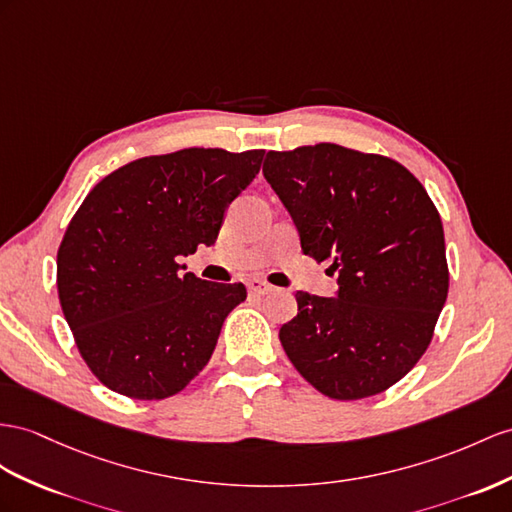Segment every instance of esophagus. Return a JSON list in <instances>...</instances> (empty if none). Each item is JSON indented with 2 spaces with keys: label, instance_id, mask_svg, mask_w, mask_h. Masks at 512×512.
<instances>
[{
  "label": "esophagus",
  "instance_id": "34e87169",
  "mask_svg": "<svg viewBox=\"0 0 512 512\" xmlns=\"http://www.w3.org/2000/svg\"><path fill=\"white\" fill-rule=\"evenodd\" d=\"M246 285H248V292L257 294V296H264V294L270 292V285L266 281H261V279H251Z\"/></svg>",
  "mask_w": 512,
  "mask_h": 512
}]
</instances>
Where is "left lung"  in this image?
Masks as SVG:
<instances>
[{
    "mask_svg": "<svg viewBox=\"0 0 512 512\" xmlns=\"http://www.w3.org/2000/svg\"><path fill=\"white\" fill-rule=\"evenodd\" d=\"M264 177L303 253L337 272L335 298L296 292L285 355L324 396H376L424 355L448 298L437 207L402 164L331 142L268 151Z\"/></svg>",
    "mask_w": 512,
    "mask_h": 512,
    "instance_id": "obj_1",
    "label": "left lung"
}]
</instances>
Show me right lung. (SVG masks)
I'll return each instance as SVG.
<instances>
[{
	"instance_id": "obj_1",
	"label": "right lung",
	"mask_w": 512,
	"mask_h": 512,
	"mask_svg": "<svg viewBox=\"0 0 512 512\" xmlns=\"http://www.w3.org/2000/svg\"><path fill=\"white\" fill-rule=\"evenodd\" d=\"M264 151L181 149L140 157L88 192L58 251V296L88 368L136 400L175 396L216 348L242 283L181 274L212 246Z\"/></svg>"
}]
</instances>
